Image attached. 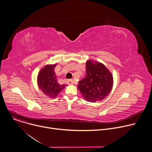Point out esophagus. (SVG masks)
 I'll list each match as a JSON object with an SVG mask.
<instances>
[{"mask_svg": "<svg viewBox=\"0 0 152 152\" xmlns=\"http://www.w3.org/2000/svg\"><path fill=\"white\" fill-rule=\"evenodd\" d=\"M67 83L68 85H72L74 83V80L73 79H69L67 80Z\"/></svg>", "mask_w": 152, "mask_h": 152, "instance_id": "obj_1", "label": "esophagus"}]
</instances>
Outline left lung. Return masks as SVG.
I'll use <instances>...</instances> for the list:
<instances>
[{"label": "left lung", "instance_id": "1", "mask_svg": "<svg viewBox=\"0 0 152 152\" xmlns=\"http://www.w3.org/2000/svg\"><path fill=\"white\" fill-rule=\"evenodd\" d=\"M86 73L77 85L83 99L92 103L103 100L113 88L111 73L102 63L88 60L86 62Z\"/></svg>", "mask_w": 152, "mask_h": 152}]
</instances>
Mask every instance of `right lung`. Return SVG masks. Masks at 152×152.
<instances>
[{
  "instance_id": "obj_1",
  "label": "right lung",
  "mask_w": 152,
  "mask_h": 152,
  "mask_svg": "<svg viewBox=\"0 0 152 152\" xmlns=\"http://www.w3.org/2000/svg\"><path fill=\"white\" fill-rule=\"evenodd\" d=\"M56 66V64L46 65L39 71L37 77L39 88L50 98L56 97L67 86L66 84L60 85L58 83L55 73Z\"/></svg>"
}]
</instances>
